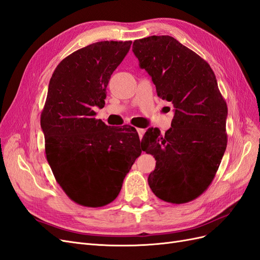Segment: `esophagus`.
<instances>
[{
    "label": "esophagus",
    "mask_w": 260,
    "mask_h": 260,
    "mask_svg": "<svg viewBox=\"0 0 260 260\" xmlns=\"http://www.w3.org/2000/svg\"><path fill=\"white\" fill-rule=\"evenodd\" d=\"M137 131H138V133H139V137H140V139H142V138H143V136H144V132H145V130H144V129H141V128H137Z\"/></svg>",
    "instance_id": "obj_1"
}]
</instances>
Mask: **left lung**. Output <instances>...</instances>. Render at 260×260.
<instances>
[{
	"label": "left lung",
	"instance_id": "1",
	"mask_svg": "<svg viewBox=\"0 0 260 260\" xmlns=\"http://www.w3.org/2000/svg\"><path fill=\"white\" fill-rule=\"evenodd\" d=\"M132 51L157 95L175 107L171 128L165 135L149 128L141 142L156 160L148 185L165 202H191L212 182L228 142V107L216 76L205 59L170 36L139 39Z\"/></svg>",
	"mask_w": 260,
	"mask_h": 260
}]
</instances>
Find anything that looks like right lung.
Returning <instances> with one entry per match:
<instances>
[{
  "mask_svg": "<svg viewBox=\"0 0 260 260\" xmlns=\"http://www.w3.org/2000/svg\"><path fill=\"white\" fill-rule=\"evenodd\" d=\"M131 43H92L62 59L50 80L41 113L46 159L62 191L81 206L112 203L143 151L136 128H111L93 111L104 107L108 81Z\"/></svg>",
  "mask_w": 260,
  "mask_h": 260,
  "instance_id": "1",
  "label": "right lung"
}]
</instances>
